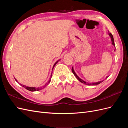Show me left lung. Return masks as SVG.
Wrapping results in <instances>:
<instances>
[{
  "instance_id": "1",
  "label": "left lung",
  "mask_w": 128,
  "mask_h": 128,
  "mask_svg": "<svg viewBox=\"0 0 128 128\" xmlns=\"http://www.w3.org/2000/svg\"><path fill=\"white\" fill-rule=\"evenodd\" d=\"M109 36L110 37V38H111V40H112V45H114V47L115 48V44H114V38H113V35H112V34H111V33H110V34H109ZM114 51H115V49L114 50ZM72 73L74 74V75L75 76V77H76L77 78V79L81 83H84V84H86V85H88V86H96V85H98V84H99L100 83H101L102 82H103V80H100V81H99V82H94V83H88V82H86V81H84V80H83L82 79H81V78H80V77L77 76V75L76 74V72H75V71H74V68H73V67H72ZM108 76H107L106 77V79L107 78Z\"/></svg>"
}]
</instances>
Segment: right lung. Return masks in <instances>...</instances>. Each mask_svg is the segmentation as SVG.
<instances>
[{
    "mask_svg": "<svg viewBox=\"0 0 128 128\" xmlns=\"http://www.w3.org/2000/svg\"><path fill=\"white\" fill-rule=\"evenodd\" d=\"M60 60H58L53 65V68H52V70H53V68H54V66H56V64L58 62V61H60ZM52 73H51V76H50V79H49V80H48V83H46L44 86H41V87H40V88H39V87H38V88H35V87H29V86H24V85H22L21 84H20L21 86H23L24 88H26V90H29V91H32V92H34V91H39V90H41V89H42L43 88H44L45 86H48V85L50 83V82H51V78H52ZM15 80L16 81V82H18V80H16L15 78Z\"/></svg>",
    "mask_w": 128,
    "mask_h": 128,
    "instance_id": "1",
    "label": "right lung"
}]
</instances>
